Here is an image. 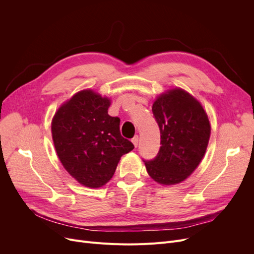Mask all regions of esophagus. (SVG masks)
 <instances>
[{
    "instance_id": "34e87169",
    "label": "esophagus",
    "mask_w": 254,
    "mask_h": 254,
    "mask_svg": "<svg viewBox=\"0 0 254 254\" xmlns=\"http://www.w3.org/2000/svg\"><path fill=\"white\" fill-rule=\"evenodd\" d=\"M131 142H132V144L135 145V147H137V146H138V143H139V137H138V136H135L134 138L131 139Z\"/></svg>"
}]
</instances>
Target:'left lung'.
<instances>
[{"label":"left lung","mask_w":254,"mask_h":254,"mask_svg":"<svg viewBox=\"0 0 254 254\" xmlns=\"http://www.w3.org/2000/svg\"><path fill=\"white\" fill-rule=\"evenodd\" d=\"M152 113L161 131V148L144 163L149 176L170 185L188 178L201 163L210 138V123L190 93L177 88L159 96Z\"/></svg>","instance_id":"1"}]
</instances>
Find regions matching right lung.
<instances>
[{
  "mask_svg": "<svg viewBox=\"0 0 254 254\" xmlns=\"http://www.w3.org/2000/svg\"><path fill=\"white\" fill-rule=\"evenodd\" d=\"M109 106L110 101L96 92L79 91L58 110L51 125L63 166L91 189L108 182L120 157L135 147L120 134V119L108 114Z\"/></svg>",
  "mask_w": 254,
  "mask_h": 254,
  "instance_id": "right-lung-1",
  "label": "right lung"
}]
</instances>
